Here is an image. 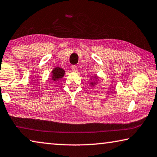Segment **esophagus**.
<instances>
[{
  "mask_svg": "<svg viewBox=\"0 0 157 157\" xmlns=\"http://www.w3.org/2000/svg\"><path fill=\"white\" fill-rule=\"evenodd\" d=\"M71 68H72V71H73V72H76L77 70H78V67H77L76 66H72Z\"/></svg>",
  "mask_w": 157,
  "mask_h": 157,
  "instance_id": "esophagus-1",
  "label": "esophagus"
}]
</instances>
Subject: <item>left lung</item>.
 <instances>
[{"instance_id": "1", "label": "left lung", "mask_w": 157, "mask_h": 157, "mask_svg": "<svg viewBox=\"0 0 157 157\" xmlns=\"http://www.w3.org/2000/svg\"><path fill=\"white\" fill-rule=\"evenodd\" d=\"M94 78H96V79H98V78H97V77H94ZM91 85H94V82H91Z\"/></svg>"}]
</instances>
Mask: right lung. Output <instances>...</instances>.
I'll return each instance as SVG.
<instances>
[{
	"instance_id": "obj_1",
	"label": "right lung",
	"mask_w": 157,
	"mask_h": 157,
	"mask_svg": "<svg viewBox=\"0 0 157 157\" xmlns=\"http://www.w3.org/2000/svg\"><path fill=\"white\" fill-rule=\"evenodd\" d=\"M52 79L54 81L59 80V79L62 78L65 74V71H64L63 69L61 68H59V67H56V68H54L53 71H52Z\"/></svg>"
}]
</instances>
